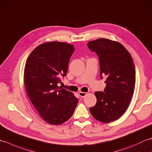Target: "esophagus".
Returning <instances> with one entry per match:
<instances>
[{
    "instance_id": "1",
    "label": "esophagus",
    "mask_w": 152,
    "mask_h": 152,
    "mask_svg": "<svg viewBox=\"0 0 152 152\" xmlns=\"http://www.w3.org/2000/svg\"><path fill=\"white\" fill-rule=\"evenodd\" d=\"M79 95L81 96V97H82V98H83L84 97V96H86V95H87V93H85V92H82V91H80L79 92Z\"/></svg>"
}]
</instances>
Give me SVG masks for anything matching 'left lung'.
Here are the masks:
<instances>
[{
  "label": "left lung",
  "instance_id": "1",
  "mask_svg": "<svg viewBox=\"0 0 152 152\" xmlns=\"http://www.w3.org/2000/svg\"><path fill=\"white\" fill-rule=\"evenodd\" d=\"M89 50L97 54L101 78L106 88L96 91V104L89 109L96 120L110 123L119 119L127 110L135 86V69L133 58L118 42L99 38L88 43Z\"/></svg>",
  "mask_w": 152,
  "mask_h": 152
}]
</instances>
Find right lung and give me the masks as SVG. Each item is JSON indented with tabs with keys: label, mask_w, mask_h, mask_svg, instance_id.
Segmentation results:
<instances>
[{
	"label": "right lung",
	"mask_w": 152,
	"mask_h": 152,
	"mask_svg": "<svg viewBox=\"0 0 152 152\" xmlns=\"http://www.w3.org/2000/svg\"><path fill=\"white\" fill-rule=\"evenodd\" d=\"M73 45L61 42L42 44L31 53L25 64L24 82L31 102L44 120L51 125L68 121L78 100L57 86L66 76Z\"/></svg>",
	"instance_id": "1"
}]
</instances>
